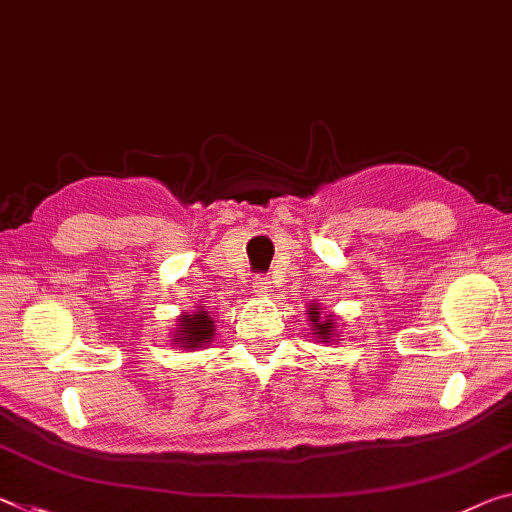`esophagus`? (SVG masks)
<instances>
[{
    "label": "esophagus",
    "instance_id": "1",
    "mask_svg": "<svg viewBox=\"0 0 512 512\" xmlns=\"http://www.w3.org/2000/svg\"><path fill=\"white\" fill-rule=\"evenodd\" d=\"M272 283H274V281H272L270 277H256V281H254V290H256L258 295H263V297H265V295H270V293H272V288H274Z\"/></svg>",
    "mask_w": 512,
    "mask_h": 512
}]
</instances>
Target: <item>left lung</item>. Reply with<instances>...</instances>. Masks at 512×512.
<instances>
[{"label":"left lung","mask_w":512,"mask_h":512,"mask_svg":"<svg viewBox=\"0 0 512 512\" xmlns=\"http://www.w3.org/2000/svg\"><path fill=\"white\" fill-rule=\"evenodd\" d=\"M309 320H311V332L318 338V341H322V343L341 341V338L336 336L334 318L327 316V313H322L318 304H309Z\"/></svg>","instance_id":"8db88e82"}]
</instances>
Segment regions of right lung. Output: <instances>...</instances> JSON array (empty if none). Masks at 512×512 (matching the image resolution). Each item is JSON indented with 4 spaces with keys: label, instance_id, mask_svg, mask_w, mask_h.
<instances>
[{
    "label": "right lung",
    "instance_id": "right-lung-1",
    "mask_svg": "<svg viewBox=\"0 0 512 512\" xmlns=\"http://www.w3.org/2000/svg\"><path fill=\"white\" fill-rule=\"evenodd\" d=\"M215 336V320L210 318L206 309H196L192 313H183L178 318L176 332H174V343L178 348L196 350L208 345Z\"/></svg>",
    "mask_w": 512,
    "mask_h": 512
}]
</instances>
